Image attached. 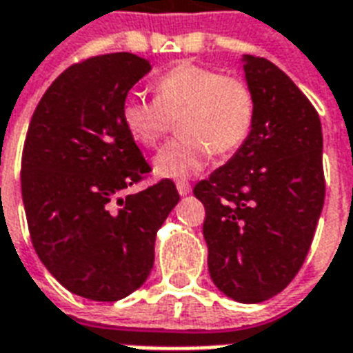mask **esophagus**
Masks as SVG:
<instances>
[{
    "label": "esophagus",
    "mask_w": 353,
    "mask_h": 353,
    "mask_svg": "<svg viewBox=\"0 0 353 353\" xmlns=\"http://www.w3.org/2000/svg\"><path fill=\"white\" fill-rule=\"evenodd\" d=\"M176 188H177V192H179V196H188V194H190V190H192L187 181H177Z\"/></svg>",
    "instance_id": "1"
}]
</instances>
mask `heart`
<instances>
[{
	"label": "heart",
	"mask_w": 353,
	"mask_h": 353,
	"mask_svg": "<svg viewBox=\"0 0 353 353\" xmlns=\"http://www.w3.org/2000/svg\"><path fill=\"white\" fill-rule=\"evenodd\" d=\"M154 93V101L126 97L121 117L128 133L148 148L157 146L170 119L177 117L181 135L154 159L159 176H194L203 170L210 154H231L251 132L254 99L238 77L183 62L155 80Z\"/></svg>",
	"instance_id": "b5f03b06"
}]
</instances>
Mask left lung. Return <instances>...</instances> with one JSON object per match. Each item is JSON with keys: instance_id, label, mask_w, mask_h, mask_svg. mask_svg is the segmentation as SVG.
Wrapping results in <instances>:
<instances>
[{"instance_id": "obj_1", "label": "left lung", "mask_w": 353, "mask_h": 353, "mask_svg": "<svg viewBox=\"0 0 353 353\" xmlns=\"http://www.w3.org/2000/svg\"><path fill=\"white\" fill-rule=\"evenodd\" d=\"M254 99L247 139L194 196L205 205L209 273L243 304L274 296L295 279L324 205L323 128L293 80L265 58L241 54Z\"/></svg>"}]
</instances>
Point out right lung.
I'll return each instance as SVG.
<instances>
[{
  "label": "right lung",
  "mask_w": 353,
  "mask_h": 353,
  "mask_svg": "<svg viewBox=\"0 0 353 353\" xmlns=\"http://www.w3.org/2000/svg\"><path fill=\"white\" fill-rule=\"evenodd\" d=\"M152 71L132 52L71 65L36 106L21 159V196L41 263L71 293L121 301L146 282L155 236L179 201L163 179L128 194L150 170L121 117Z\"/></svg>",
  "instance_id": "right-lung-1"
}]
</instances>
